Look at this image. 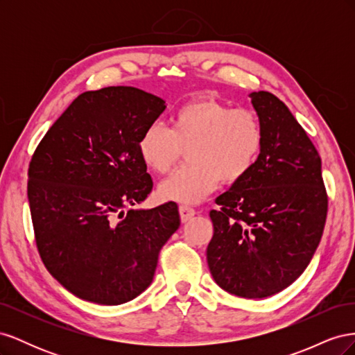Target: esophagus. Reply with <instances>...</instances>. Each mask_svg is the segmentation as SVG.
Instances as JSON below:
<instances>
[{
    "mask_svg": "<svg viewBox=\"0 0 355 355\" xmlns=\"http://www.w3.org/2000/svg\"><path fill=\"white\" fill-rule=\"evenodd\" d=\"M179 214H180V220L187 223L188 220H191L196 216V210L189 206H184V204H182V206H179Z\"/></svg>",
    "mask_w": 355,
    "mask_h": 355,
    "instance_id": "1",
    "label": "esophagus"
}]
</instances>
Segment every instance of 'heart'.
Here are the masks:
<instances>
[{"label": "heart", "mask_w": 355, "mask_h": 355, "mask_svg": "<svg viewBox=\"0 0 355 355\" xmlns=\"http://www.w3.org/2000/svg\"><path fill=\"white\" fill-rule=\"evenodd\" d=\"M188 146L191 163L159 184L164 200L197 204L216 189L220 179L235 184L249 175L262 151L263 125L252 110L198 99L180 106L170 128L149 124L139 136L137 151L148 168L163 175Z\"/></svg>", "instance_id": "1"}]
</instances>
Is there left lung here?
Instances as JSON below:
<instances>
[{"instance_id":"obj_1","label":"left lung","mask_w":355,"mask_h":355,"mask_svg":"<svg viewBox=\"0 0 355 355\" xmlns=\"http://www.w3.org/2000/svg\"><path fill=\"white\" fill-rule=\"evenodd\" d=\"M263 146L250 173L216 198L207 263L228 293L262 299L305 271L323 235L327 194L321 158L287 106L253 92Z\"/></svg>"}]
</instances>
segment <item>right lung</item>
Here are the masks:
<instances>
[{"instance_id":"1","label":"right lung","mask_w":355,"mask_h":355,"mask_svg":"<svg viewBox=\"0 0 355 355\" xmlns=\"http://www.w3.org/2000/svg\"><path fill=\"white\" fill-rule=\"evenodd\" d=\"M164 110L163 99L136 87L85 92L32 155L28 200L38 252L73 296L120 305L153 283L161 247L180 225L178 206L130 207L153 191L139 136Z\"/></svg>"}]
</instances>
